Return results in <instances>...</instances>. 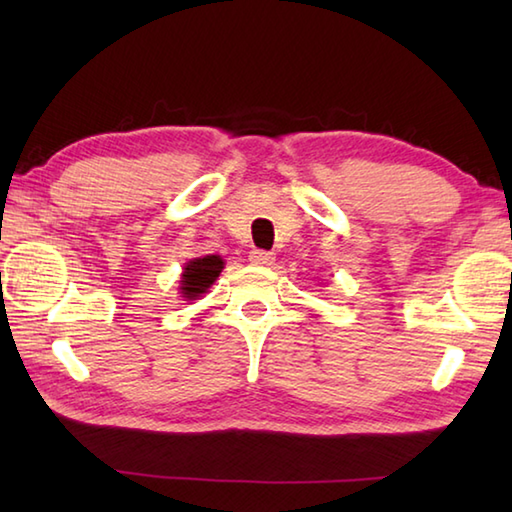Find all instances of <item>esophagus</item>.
I'll list each match as a JSON object with an SVG mask.
<instances>
[{
    "mask_svg": "<svg viewBox=\"0 0 512 512\" xmlns=\"http://www.w3.org/2000/svg\"><path fill=\"white\" fill-rule=\"evenodd\" d=\"M248 259H250V264H255V266H273V262H275L273 253H268V250H259V248L250 250Z\"/></svg>",
    "mask_w": 512,
    "mask_h": 512,
    "instance_id": "obj_1",
    "label": "esophagus"
}]
</instances>
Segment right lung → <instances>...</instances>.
Segmentation results:
<instances>
[{
	"mask_svg": "<svg viewBox=\"0 0 512 512\" xmlns=\"http://www.w3.org/2000/svg\"><path fill=\"white\" fill-rule=\"evenodd\" d=\"M224 268V259L220 255H206L191 259V262L184 266L182 279H180V292L187 301L198 299L204 295L206 290L213 286V281L220 277Z\"/></svg>",
	"mask_w": 512,
	"mask_h": 512,
	"instance_id": "right-lung-1",
	"label": "right lung"
}]
</instances>
